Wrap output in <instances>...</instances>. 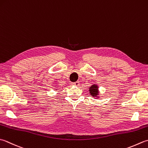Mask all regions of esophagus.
<instances>
[{
	"label": "esophagus",
	"instance_id": "34e87169",
	"mask_svg": "<svg viewBox=\"0 0 148 148\" xmlns=\"http://www.w3.org/2000/svg\"><path fill=\"white\" fill-rule=\"evenodd\" d=\"M72 85H75V86H79V83L78 82H74V83H72Z\"/></svg>",
	"mask_w": 148,
	"mask_h": 148
}]
</instances>
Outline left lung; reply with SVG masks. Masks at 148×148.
I'll return each mask as SVG.
<instances>
[{
  "mask_svg": "<svg viewBox=\"0 0 148 148\" xmlns=\"http://www.w3.org/2000/svg\"><path fill=\"white\" fill-rule=\"evenodd\" d=\"M89 93L92 95V97H95L96 99H99L100 95H99V86L96 84H93L89 87L88 89Z\"/></svg>",
  "mask_w": 148,
  "mask_h": 148,
  "instance_id": "8db88e82",
  "label": "left lung"
}]
</instances>
